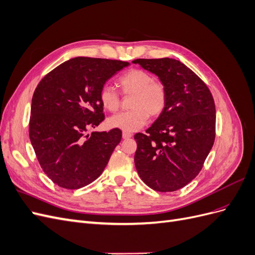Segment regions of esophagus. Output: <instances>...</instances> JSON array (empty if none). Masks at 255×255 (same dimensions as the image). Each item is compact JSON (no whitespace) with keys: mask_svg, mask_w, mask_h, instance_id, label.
<instances>
[{"mask_svg":"<svg viewBox=\"0 0 255 255\" xmlns=\"http://www.w3.org/2000/svg\"><path fill=\"white\" fill-rule=\"evenodd\" d=\"M122 137H123V139H128V138L132 137V134L128 133V132H123Z\"/></svg>","mask_w":255,"mask_h":255,"instance_id":"obj_1","label":"esophagus"}]
</instances>
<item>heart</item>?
Returning <instances> with one entry per match:
<instances>
[{"instance_id": "obj_1", "label": "heart", "mask_w": 255, "mask_h": 255, "mask_svg": "<svg viewBox=\"0 0 255 255\" xmlns=\"http://www.w3.org/2000/svg\"><path fill=\"white\" fill-rule=\"evenodd\" d=\"M118 84L123 95H133L130 111L116 114L109 119V126L135 132L141 128L151 117H158L166 109L168 90L166 85L141 69H130L120 75ZM100 101L105 110L116 112L120 106V92L112 85L105 84L100 90Z\"/></svg>"}]
</instances>
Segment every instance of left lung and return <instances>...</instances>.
Wrapping results in <instances>:
<instances>
[{"mask_svg": "<svg viewBox=\"0 0 255 255\" xmlns=\"http://www.w3.org/2000/svg\"><path fill=\"white\" fill-rule=\"evenodd\" d=\"M134 64L155 73L168 90L165 111L137 133L135 167L156 191L181 189L201 171L216 136V109L206 84L173 58H138Z\"/></svg>", "mask_w": 255, "mask_h": 255, "instance_id": "1", "label": "left lung"}]
</instances>
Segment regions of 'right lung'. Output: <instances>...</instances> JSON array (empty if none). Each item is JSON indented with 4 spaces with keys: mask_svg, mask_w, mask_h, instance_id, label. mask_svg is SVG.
<instances>
[{
    "mask_svg": "<svg viewBox=\"0 0 255 255\" xmlns=\"http://www.w3.org/2000/svg\"><path fill=\"white\" fill-rule=\"evenodd\" d=\"M127 61L75 57L53 69L37 85L28 123L29 139L43 172L66 189L97 180L121 141L122 132H92L105 116L100 90Z\"/></svg>",
    "mask_w": 255,
    "mask_h": 255,
    "instance_id": "add662e5",
    "label": "right lung"
}]
</instances>
